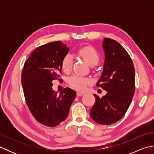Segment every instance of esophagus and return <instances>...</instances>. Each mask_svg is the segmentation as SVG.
<instances>
[{"instance_id":"obj_1","label":"esophagus","mask_w":154,"mask_h":154,"mask_svg":"<svg viewBox=\"0 0 154 154\" xmlns=\"http://www.w3.org/2000/svg\"><path fill=\"white\" fill-rule=\"evenodd\" d=\"M83 94H84V93H83L79 92V91H77V97L82 96V95H83Z\"/></svg>"}]
</instances>
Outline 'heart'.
<instances>
[{
    "mask_svg": "<svg viewBox=\"0 0 154 154\" xmlns=\"http://www.w3.org/2000/svg\"><path fill=\"white\" fill-rule=\"evenodd\" d=\"M77 54L91 66L97 65L100 60L99 54L92 46L81 47L77 50ZM72 64H73V59L71 55L69 54L65 55L61 62L62 70L65 73H69L71 71ZM68 83L72 87L77 90L84 91L88 85L91 83V80L89 78L74 75L69 79Z\"/></svg>",
    "mask_w": 154,
    "mask_h": 154,
    "instance_id": "heart-1",
    "label": "heart"
}]
</instances>
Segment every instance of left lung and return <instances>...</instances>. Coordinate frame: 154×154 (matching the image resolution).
<instances>
[{"label":"left lung","mask_w":154,"mask_h":154,"mask_svg":"<svg viewBox=\"0 0 154 154\" xmlns=\"http://www.w3.org/2000/svg\"><path fill=\"white\" fill-rule=\"evenodd\" d=\"M103 47L105 54L103 74L97 87L107 91L90 110L91 119L103 125L117 122L126 112L135 92V70L131 57L119 42L104 38Z\"/></svg>","instance_id":"left-lung-1"}]
</instances>
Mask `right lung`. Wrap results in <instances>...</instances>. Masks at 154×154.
<instances>
[{
	"label": "right lung",
	"mask_w": 154,
	"mask_h": 154,
	"mask_svg": "<svg viewBox=\"0 0 154 154\" xmlns=\"http://www.w3.org/2000/svg\"><path fill=\"white\" fill-rule=\"evenodd\" d=\"M68 51L69 48L60 41L40 45L32 52L23 68L26 103L35 119L46 126H56L66 119L76 97L75 91L69 87L60 94L52 89V81L60 77L61 62Z\"/></svg>",
	"instance_id": "1"
}]
</instances>
